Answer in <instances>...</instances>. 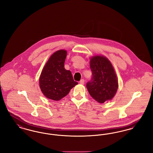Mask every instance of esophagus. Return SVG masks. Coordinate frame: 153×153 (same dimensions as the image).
<instances>
[{"label":"esophagus","instance_id":"1","mask_svg":"<svg viewBox=\"0 0 153 153\" xmlns=\"http://www.w3.org/2000/svg\"><path fill=\"white\" fill-rule=\"evenodd\" d=\"M84 82H85V81L84 79H81L80 81V83L81 84H84Z\"/></svg>","mask_w":153,"mask_h":153}]
</instances>
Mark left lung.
<instances>
[{
    "mask_svg": "<svg viewBox=\"0 0 153 153\" xmlns=\"http://www.w3.org/2000/svg\"><path fill=\"white\" fill-rule=\"evenodd\" d=\"M91 80L87 83L89 94L96 101L103 103L115 96L118 81L114 68L109 60L103 56L91 59Z\"/></svg>",
    "mask_w": 153,
    "mask_h": 153,
    "instance_id": "1",
    "label": "left lung"
}]
</instances>
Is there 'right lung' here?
Listing matches in <instances>:
<instances>
[{"instance_id": "1", "label": "right lung", "mask_w": 153, "mask_h": 153, "mask_svg": "<svg viewBox=\"0 0 153 153\" xmlns=\"http://www.w3.org/2000/svg\"><path fill=\"white\" fill-rule=\"evenodd\" d=\"M67 52L60 50L55 52L47 62L39 78V87L47 98L58 101L68 95L78 84L74 81L70 71L64 68Z\"/></svg>"}]
</instances>
